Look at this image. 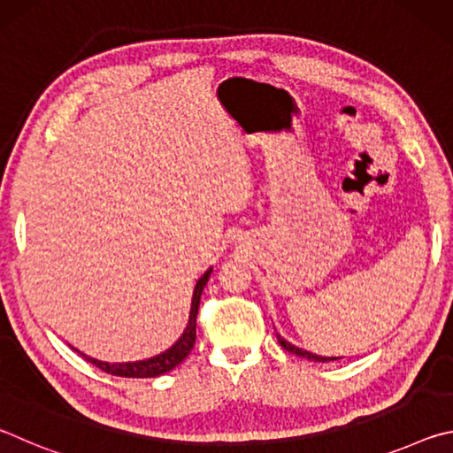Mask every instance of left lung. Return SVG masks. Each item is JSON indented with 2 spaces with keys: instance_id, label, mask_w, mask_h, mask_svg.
Returning <instances> with one entry per match:
<instances>
[{
  "instance_id": "obj_1",
  "label": "left lung",
  "mask_w": 453,
  "mask_h": 453,
  "mask_svg": "<svg viewBox=\"0 0 453 453\" xmlns=\"http://www.w3.org/2000/svg\"><path fill=\"white\" fill-rule=\"evenodd\" d=\"M275 335H278L280 346H281L283 349H286V351H289V354H296V356H300V357H308V359H311V362H334V359H340V357H321V356H316V354H310V351H305V349H302V348L291 346V343L283 340V337H281L280 334H275Z\"/></svg>"
}]
</instances>
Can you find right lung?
<instances>
[{
	"label": "right lung",
	"instance_id": "1",
	"mask_svg": "<svg viewBox=\"0 0 453 453\" xmlns=\"http://www.w3.org/2000/svg\"><path fill=\"white\" fill-rule=\"evenodd\" d=\"M211 270L205 272L202 275V280L197 281L196 291H194V302H191V311H189V321L183 335L178 342L173 343L170 349H165L164 354H159L156 357L143 359V362H129V364H107V362H99V359L89 357L86 354H81L83 359H88L89 364H94L99 370L111 375H119V378H156V375H162L165 372L173 370L175 365L181 364L183 359L188 357V354L194 349L196 343V319H197V310H199V300H202V291L205 288V283L210 280Z\"/></svg>",
	"mask_w": 453,
	"mask_h": 453
}]
</instances>
